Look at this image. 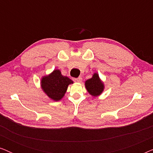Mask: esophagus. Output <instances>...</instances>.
Wrapping results in <instances>:
<instances>
[{
	"label": "esophagus",
	"instance_id": "1",
	"mask_svg": "<svg viewBox=\"0 0 153 153\" xmlns=\"http://www.w3.org/2000/svg\"><path fill=\"white\" fill-rule=\"evenodd\" d=\"M73 80H74L75 82H81V81H82V77H81V76H79V77H78V78H74L73 79Z\"/></svg>",
	"mask_w": 153,
	"mask_h": 153
}]
</instances>
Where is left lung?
<instances>
[{
    "instance_id": "1",
    "label": "left lung",
    "mask_w": 153,
    "mask_h": 153,
    "mask_svg": "<svg viewBox=\"0 0 153 153\" xmlns=\"http://www.w3.org/2000/svg\"><path fill=\"white\" fill-rule=\"evenodd\" d=\"M85 88L88 93L93 96H97L102 93L104 90V85L100 81L97 74H94L91 79H88L85 83Z\"/></svg>"
}]
</instances>
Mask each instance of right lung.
Returning <instances> with one entry per match:
<instances>
[{"label":"right lung","instance_id":"1","mask_svg":"<svg viewBox=\"0 0 153 153\" xmlns=\"http://www.w3.org/2000/svg\"><path fill=\"white\" fill-rule=\"evenodd\" d=\"M73 81L68 77L62 76L60 70H54L49 76L42 79V88L52 100L58 101L66 93L68 85Z\"/></svg>","mask_w":153,"mask_h":153}]
</instances>
